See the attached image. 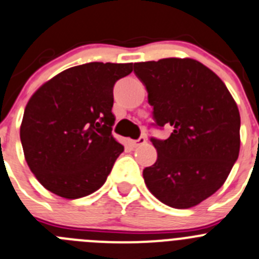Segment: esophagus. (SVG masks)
<instances>
[{"instance_id":"esophagus-1","label":"esophagus","mask_w":259,"mask_h":259,"mask_svg":"<svg viewBox=\"0 0 259 259\" xmlns=\"http://www.w3.org/2000/svg\"><path fill=\"white\" fill-rule=\"evenodd\" d=\"M146 143V137H141V138H138L137 141H132L130 142V144H132L133 147H138V146H142V144Z\"/></svg>"}]
</instances>
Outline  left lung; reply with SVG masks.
Returning <instances> with one entry per match:
<instances>
[{
	"instance_id": "8db88e82",
	"label": "left lung",
	"mask_w": 259,
	"mask_h": 259,
	"mask_svg": "<svg viewBox=\"0 0 259 259\" xmlns=\"http://www.w3.org/2000/svg\"><path fill=\"white\" fill-rule=\"evenodd\" d=\"M156 126L170 125L165 141L151 138L157 160L144 183L167 206L188 209L220 190L240 151V113L228 89L197 60L166 58L135 63Z\"/></svg>"
}]
</instances>
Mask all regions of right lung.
Instances as JSON below:
<instances>
[{
  "label": "right lung",
  "instance_id": "right-lung-1",
  "mask_svg": "<svg viewBox=\"0 0 259 259\" xmlns=\"http://www.w3.org/2000/svg\"><path fill=\"white\" fill-rule=\"evenodd\" d=\"M133 63H86L60 72L31 97L20 141L46 190L80 199L102 187L124 146L112 137L113 86Z\"/></svg>",
  "mask_w": 259,
  "mask_h": 259
}]
</instances>
